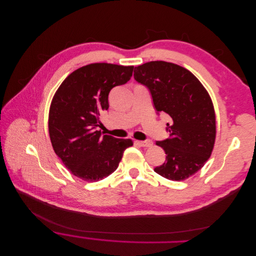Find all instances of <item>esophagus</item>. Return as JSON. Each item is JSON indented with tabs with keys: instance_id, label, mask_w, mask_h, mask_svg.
<instances>
[{
	"instance_id": "1",
	"label": "esophagus",
	"mask_w": 256,
	"mask_h": 256,
	"mask_svg": "<svg viewBox=\"0 0 256 256\" xmlns=\"http://www.w3.org/2000/svg\"><path fill=\"white\" fill-rule=\"evenodd\" d=\"M137 144L142 146V147H151L152 146V141L150 140H145V141H137Z\"/></svg>"
}]
</instances>
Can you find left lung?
<instances>
[{
	"mask_svg": "<svg viewBox=\"0 0 256 256\" xmlns=\"http://www.w3.org/2000/svg\"><path fill=\"white\" fill-rule=\"evenodd\" d=\"M134 78L149 90L158 113H166L170 137L156 141L166 160L154 168L170 180H184L211 156L216 138L212 100L200 82L186 68L166 62H150L134 70Z\"/></svg>",
	"mask_w": 256,
	"mask_h": 256,
	"instance_id": "8db88e82",
	"label": "left lung"
}]
</instances>
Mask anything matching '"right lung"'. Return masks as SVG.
Listing matches in <instances>:
<instances>
[{"mask_svg":"<svg viewBox=\"0 0 256 256\" xmlns=\"http://www.w3.org/2000/svg\"><path fill=\"white\" fill-rule=\"evenodd\" d=\"M134 66L90 64L72 72L51 102L48 131L56 156L72 174L98 182L114 172L131 139L103 135L96 127L109 108V92L126 84Z\"/></svg>","mask_w":256,"mask_h":256,"instance_id":"add662e5","label":"right lung"}]
</instances>
